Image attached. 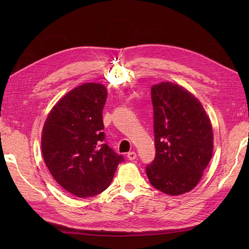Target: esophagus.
I'll use <instances>...</instances> for the list:
<instances>
[{
    "label": "esophagus",
    "instance_id": "obj_1",
    "mask_svg": "<svg viewBox=\"0 0 249 249\" xmlns=\"http://www.w3.org/2000/svg\"><path fill=\"white\" fill-rule=\"evenodd\" d=\"M127 158L129 160H135L136 158H137V154H136V152H129L128 154H127Z\"/></svg>",
    "mask_w": 249,
    "mask_h": 249
}]
</instances>
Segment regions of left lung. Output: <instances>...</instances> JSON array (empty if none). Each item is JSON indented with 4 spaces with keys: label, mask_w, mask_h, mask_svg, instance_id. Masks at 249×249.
Returning a JSON list of instances; mask_svg holds the SVG:
<instances>
[{
    "label": "left lung",
    "mask_w": 249,
    "mask_h": 249,
    "mask_svg": "<svg viewBox=\"0 0 249 249\" xmlns=\"http://www.w3.org/2000/svg\"><path fill=\"white\" fill-rule=\"evenodd\" d=\"M156 155L146 176L171 196L192 190L212 158L213 130L199 100L183 87L161 82L151 89Z\"/></svg>",
    "instance_id": "8db88e82"
}]
</instances>
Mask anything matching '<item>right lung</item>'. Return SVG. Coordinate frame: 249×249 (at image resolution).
Masks as SVG:
<instances>
[{
	"label": "right lung",
	"instance_id": "obj_1",
	"mask_svg": "<svg viewBox=\"0 0 249 249\" xmlns=\"http://www.w3.org/2000/svg\"><path fill=\"white\" fill-rule=\"evenodd\" d=\"M103 84L89 82L71 89L56 103L41 134V151L52 177L79 198L100 194L112 182L124 157L105 141Z\"/></svg>",
	"mask_w": 249,
	"mask_h": 249
}]
</instances>
